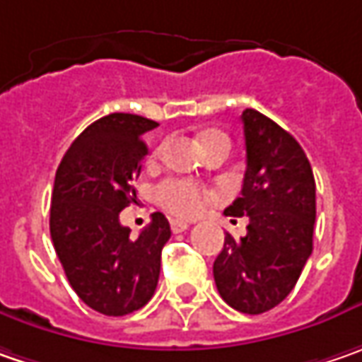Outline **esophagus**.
<instances>
[{
    "label": "esophagus",
    "mask_w": 362,
    "mask_h": 362,
    "mask_svg": "<svg viewBox=\"0 0 362 362\" xmlns=\"http://www.w3.org/2000/svg\"><path fill=\"white\" fill-rule=\"evenodd\" d=\"M170 227H172V230H174V233H182V230H186V228L190 227V225H188L186 221H178V218H172V221H170Z\"/></svg>",
    "instance_id": "1"
}]
</instances>
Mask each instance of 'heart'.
Here are the masks:
<instances>
[{"label":"heart","instance_id":"1","mask_svg":"<svg viewBox=\"0 0 362 362\" xmlns=\"http://www.w3.org/2000/svg\"><path fill=\"white\" fill-rule=\"evenodd\" d=\"M223 139H227V135L216 132V129H209L200 135V144L204 148L214 141H223ZM211 198L212 192L209 188L190 180H180V178L164 180L156 188V200L164 206L165 211L178 214V216H197L198 212H202Z\"/></svg>","mask_w":362,"mask_h":362}]
</instances>
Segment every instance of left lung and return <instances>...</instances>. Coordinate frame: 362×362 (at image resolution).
<instances>
[{"label":"left lung","mask_w":362,"mask_h":362,"mask_svg":"<svg viewBox=\"0 0 362 362\" xmlns=\"http://www.w3.org/2000/svg\"><path fill=\"white\" fill-rule=\"evenodd\" d=\"M241 121L247 170L241 197L225 214L249 216V225L241 239L227 233L212 274L228 306L263 314L288 298L312 255L316 182L286 129L255 109H245Z\"/></svg>","instance_id":"8db88e82"}]
</instances>
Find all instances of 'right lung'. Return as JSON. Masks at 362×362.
<instances>
[{"label": "right lung", "instance_id": "obj_1", "mask_svg": "<svg viewBox=\"0 0 362 362\" xmlns=\"http://www.w3.org/2000/svg\"><path fill=\"white\" fill-rule=\"evenodd\" d=\"M156 121L111 113L90 123L56 170L50 237L69 284L88 308L125 316L151 300L172 230L162 212L129 237L119 212L135 200L134 182L148 156L144 134Z\"/></svg>", "mask_w": 362, "mask_h": 362}]
</instances>
